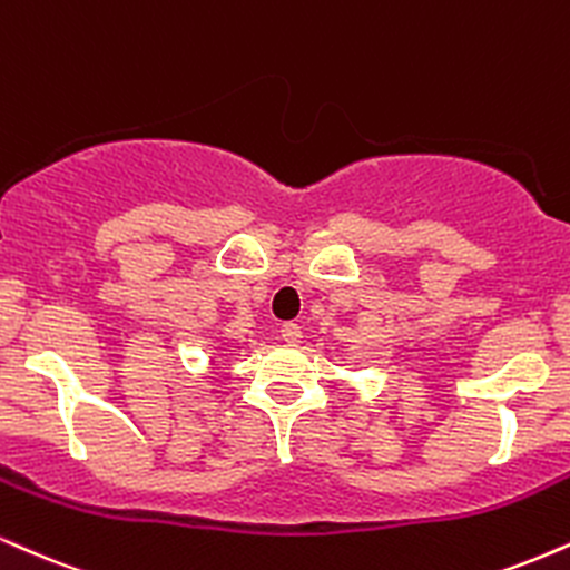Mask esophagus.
Returning a JSON list of instances; mask_svg holds the SVG:
<instances>
[{
    "label": "esophagus",
    "instance_id": "obj_1",
    "mask_svg": "<svg viewBox=\"0 0 570 570\" xmlns=\"http://www.w3.org/2000/svg\"><path fill=\"white\" fill-rule=\"evenodd\" d=\"M281 340L289 342V345H297V342H303V328H299V324H294V321H286V324H281Z\"/></svg>",
    "mask_w": 570,
    "mask_h": 570
}]
</instances>
